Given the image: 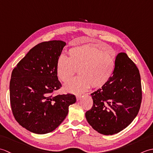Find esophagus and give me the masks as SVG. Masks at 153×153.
I'll return each mask as SVG.
<instances>
[{"instance_id": "esophagus-1", "label": "esophagus", "mask_w": 153, "mask_h": 153, "mask_svg": "<svg viewBox=\"0 0 153 153\" xmlns=\"http://www.w3.org/2000/svg\"><path fill=\"white\" fill-rule=\"evenodd\" d=\"M76 99L77 100H79L81 99H82V96H81L80 95H76Z\"/></svg>"}]
</instances>
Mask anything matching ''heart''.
Segmentation results:
<instances>
[{"instance_id":"b5f03b06","label":"heart","mask_w":153,"mask_h":153,"mask_svg":"<svg viewBox=\"0 0 153 153\" xmlns=\"http://www.w3.org/2000/svg\"><path fill=\"white\" fill-rule=\"evenodd\" d=\"M69 58L61 54L56 62V74L60 80L66 82L78 70L79 76L65 84L67 92L81 93L91 86L99 88L111 78L116 67V54L113 51H103L93 44H83L70 48Z\"/></svg>"}]
</instances>
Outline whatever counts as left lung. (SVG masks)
I'll return each instance as SVG.
<instances>
[{
	"label": "left lung",
	"instance_id": "left-lung-1",
	"mask_svg": "<svg viewBox=\"0 0 153 153\" xmlns=\"http://www.w3.org/2000/svg\"><path fill=\"white\" fill-rule=\"evenodd\" d=\"M91 95L93 105L85 118L95 131L113 135L130 124L140 108L142 90L139 71L128 55H117L113 76Z\"/></svg>",
	"mask_w": 153,
	"mask_h": 153
}]
</instances>
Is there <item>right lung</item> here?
I'll use <instances>...</instances> for the list:
<instances>
[{
  "label": "right lung",
  "mask_w": 153,
  "mask_h": 153,
  "mask_svg": "<svg viewBox=\"0 0 153 153\" xmlns=\"http://www.w3.org/2000/svg\"><path fill=\"white\" fill-rule=\"evenodd\" d=\"M66 43L49 41L35 45L19 62L11 76L10 99L16 121L37 134L54 131L66 118L74 95H53L62 87L56 62Z\"/></svg>",
  "instance_id": "obj_1"
}]
</instances>
